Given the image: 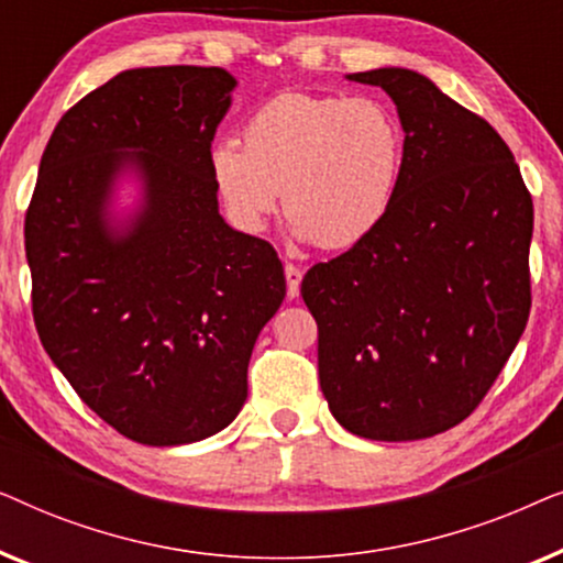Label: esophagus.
I'll return each mask as SVG.
<instances>
[{"instance_id": "1", "label": "esophagus", "mask_w": 563, "mask_h": 563, "mask_svg": "<svg viewBox=\"0 0 563 563\" xmlns=\"http://www.w3.org/2000/svg\"><path fill=\"white\" fill-rule=\"evenodd\" d=\"M284 274H287V295L289 299L299 297V284H302V268L295 264L284 266Z\"/></svg>"}]
</instances>
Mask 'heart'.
<instances>
[{"mask_svg":"<svg viewBox=\"0 0 563 563\" xmlns=\"http://www.w3.org/2000/svg\"><path fill=\"white\" fill-rule=\"evenodd\" d=\"M210 168L238 228L264 230L284 189V210L299 241L351 249L395 205L405 133L379 99L289 91L251 114L243 143L214 145Z\"/></svg>","mask_w":563,"mask_h":563,"instance_id":"heart-1","label":"heart"}]
</instances>
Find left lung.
I'll return each mask as SVG.
<instances>
[{
    "instance_id": "1",
    "label": "left lung",
    "mask_w": 563,
    "mask_h": 563,
    "mask_svg": "<svg viewBox=\"0 0 563 563\" xmlns=\"http://www.w3.org/2000/svg\"><path fill=\"white\" fill-rule=\"evenodd\" d=\"M345 79L395 102L405 168L382 225L302 279L320 387L353 435L420 441L474 412L526 330L533 199L497 130L428 76Z\"/></svg>"
}]
</instances>
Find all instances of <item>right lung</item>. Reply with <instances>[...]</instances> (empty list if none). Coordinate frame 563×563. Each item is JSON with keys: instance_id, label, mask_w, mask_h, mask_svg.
Segmentation results:
<instances>
[{"instance_id": "1", "label": "right lung", "mask_w": 563, "mask_h": 563, "mask_svg": "<svg viewBox=\"0 0 563 563\" xmlns=\"http://www.w3.org/2000/svg\"><path fill=\"white\" fill-rule=\"evenodd\" d=\"M218 66L128 68L53 130L25 218L43 349L130 441H205L249 397L287 295L261 238L220 214L210 145L233 104Z\"/></svg>"}]
</instances>
